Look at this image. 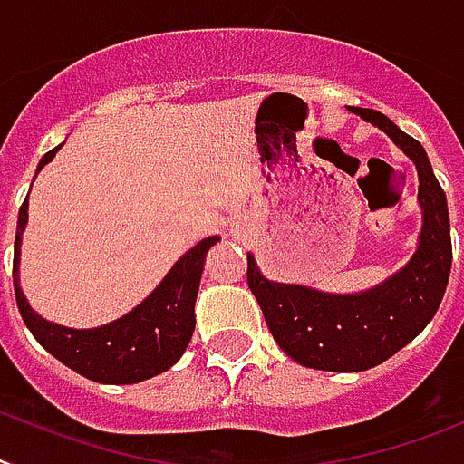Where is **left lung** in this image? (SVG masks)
<instances>
[{
  "label": "left lung",
  "mask_w": 464,
  "mask_h": 464,
  "mask_svg": "<svg viewBox=\"0 0 464 464\" xmlns=\"http://www.w3.org/2000/svg\"><path fill=\"white\" fill-rule=\"evenodd\" d=\"M415 163L422 229L411 260L384 282L355 294L317 292L305 285L273 282L248 254V289L258 301L277 346L298 365L324 372H362L382 365L415 339L441 305L453 246L448 204L427 151L384 113L351 106Z\"/></svg>",
  "instance_id": "1"
}]
</instances>
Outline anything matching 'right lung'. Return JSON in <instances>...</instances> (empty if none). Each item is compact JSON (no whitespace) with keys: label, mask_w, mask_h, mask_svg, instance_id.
Segmentation results:
<instances>
[{"label":"right lung","mask_w":464,"mask_h":464,"mask_svg":"<svg viewBox=\"0 0 464 464\" xmlns=\"http://www.w3.org/2000/svg\"><path fill=\"white\" fill-rule=\"evenodd\" d=\"M56 149L42 156L37 172L52 163ZM28 225V198L18 210L14 244V289L23 323L53 358L99 384H137L170 370L187 351L197 327L194 304L206 254L220 237H206L189 248L140 305L102 327L72 329L49 323L30 308L21 289V241Z\"/></svg>","instance_id":"right-lung-1"}]
</instances>
